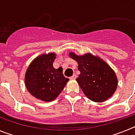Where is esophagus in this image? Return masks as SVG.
<instances>
[{
    "label": "esophagus",
    "instance_id": "esophagus-1",
    "mask_svg": "<svg viewBox=\"0 0 135 135\" xmlns=\"http://www.w3.org/2000/svg\"><path fill=\"white\" fill-rule=\"evenodd\" d=\"M76 77H77V76H76V74H73L72 75V76H71V77H70V80H75L76 78Z\"/></svg>",
    "mask_w": 135,
    "mask_h": 135
}]
</instances>
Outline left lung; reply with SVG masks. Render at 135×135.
I'll use <instances>...</instances> for the list:
<instances>
[{
	"instance_id": "8db88e82",
	"label": "left lung",
	"mask_w": 135,
	"mask_h": 135,
	"mask_svg": "<svg viewBox=\"0 0 135 135\" xmlns=\"http://www.w3.org/2000/svg\"><path fill=\"white\" fill-rule=\"evenodd\" d=\"M69 55L78 62L80 74L76 81L89 99L100 103L112 96L116 90L118 79L107 63L90 53L78 56L70 53Z\"/></svg>"
}]
</instances>
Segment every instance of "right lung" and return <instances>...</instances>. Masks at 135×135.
Listing matches in <instances>:
<instances>
[{
	"label": "right lung",
	"mask_w": 135,
	"mask_h": 135,
	"mask_svg": "<svg viewBox=\"0 0 135 135\" xmlns=\"http://www.w3.org/2000/svg\"><path fill=\"white\" fill-rule=\"evenodd\" d=\"M55 53L40 55L29 65L25 76L26 86L30 93L43 101H52L59 96L69 80L63 70L55 69Z\"/></svg>",
	"instance_id": "add662e5"
}]
</instances>
